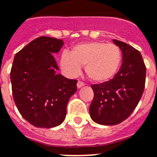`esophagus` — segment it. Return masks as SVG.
<instances>
[{"instance_id": "esophagus-1", "label": "esophagus", "mask_w": 157, "mask_h": 157, "mask_svg": "<svg viewBox=\"0 0 157 157\" xmlns=\"http://www.w3.org/2000/svg\"><path fill=\"white\" fill-rule=\"evenodd\" d=\"M84 85H85V83H83L82 81H80L77 82V84H76V86H77V88H78V89H80V88L83 87Z\"/></svg>"}]
</instances>
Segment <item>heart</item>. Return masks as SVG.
Here are the masks:
<instances>
[{
	"label": "heart",
	"mask_w": 157,
	"mask_h": 157,
	"mask_svg": "<svg viewBox=\"0 0 157 157\" xmlns=\"http://www.w3.org/2000/svg\"><path fill=\"white\" fill-rule=\"evenodd\" d=\"M121 51L113 43L93 41L73 46L71 52L64 51L60 56V67L69 76H76L85 65L87 76L93 81L106 82L119 70Z\"/></svg>",
	"instance_id": "1"
}]
</instances>
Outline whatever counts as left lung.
Listing matches in <instances>:
<instances>
[{
  "label": "left lung",
  "mask_w": 157,
  "mask_h": 157,
  "mask_svg": "<svg viewBox=\"0 0 157 157\" xmlns=\"http://www.w3.org/2000/svg\"><path fill=\"white\" fill-rule=\"evenodd\" d=\"M122 51V64L112 80L91 85L94 97L89 114L94 122L115 125L126 120L137 106L145 85L146 67L140 52L124 42L113 40Z\"/></svg>",
  "instance_id": "obj_1"
}]
</instances>
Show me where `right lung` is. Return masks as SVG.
I'll list each match as a JSON object with an SVG mask.
<instances>
[{
  "label": "right lung",
  "mask_w": 157,
  "mask_h": 157,
  "mask_svg": "<svg viewBox=\"0 0 157 157\" xmlns=\"http://www.w3.org/2000/svg\"><path fill=\"white\" fill-rule=\"evenodd\" d=\"M62 40L40 36L14 56L10 72L14 102L21 115L37 128H53L65 119L68 100L76 92V80L57 74L53 53Z\"/></svg>",
  "instance_id": "obj_1"
}]
</instances>
